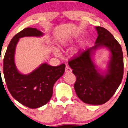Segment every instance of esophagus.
<instances>
[{
    "label": "esophagus",
    "mask_w": 128,
    "mask_h": 128,
    "mask_svg": "<svg viewBox=\"0 0 128 128\" xmlns=\"http://www.w3.org/2000/svg\"><path fill=\"white\" fill-rule=\"evenodd\" d=\"M71 71H72V70H71L70 68L68 67V66H66V68H65V72L66 73H70Z\"/></svg>",
    "instance_id": "34e87169"
}]
</instances>
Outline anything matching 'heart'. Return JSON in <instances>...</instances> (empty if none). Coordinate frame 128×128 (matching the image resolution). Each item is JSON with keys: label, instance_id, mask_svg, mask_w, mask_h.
I'll return each instance as SVG.
<instances>
[{"label": "heart", "instance_id": "heart-1", "mask_svg": "<svg viewBox=\"0 0 128 128\" xmlns=\"http://www.w3.org/2000/svg\"><path fill=\"white\" fill-rule=\"evenodd\" d=\"M71 42H72V40L70 38H67L66 39V40H64L62 41H61V42H60L59 44V46L60 48H63V47H67L71 43ZM78 51L77 50H76L74 51V54H76L78 53ZM54 53L56 54H58L59 53V52L58 50H57V49H55L54 50Z\"/></svg>", "mask_w": 128, "mask_h": 128}]
</instances>
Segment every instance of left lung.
<instances>
[{"label": "left lung", "mask_w": 128, "mask_h": 128, "mask_svg": "<svg viewBox=\"0 0 128 128\" xmlns=\"http://www.w3.org/2000/svg\"><path fill=\"white\" fill-rule=\"evenodd\" d=\"M96 29L98 34L96 45L78 52L68 63L76 76L74 87L78 98L88 104L102 105L110 100L121 83L124 57L122 47L114 36L104 27L98 26ZM101 45L107 47L112 52L108 72L104 76L97 71L90 55L92 50Z\"/></svg>", "instance_id": "obj_1"}]
</instances>
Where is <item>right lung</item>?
Here are the masks:
<instances>
[{
  "mask_svg": "<svg viewBox=\"0 0 128 128\" xmlns=\"http://www.w3.org/2000/svg\"><path fill=\"white\" fill-rule=\"evenodd\" d=\"M42 34L40 30L32 27L20 31L8 44L3 59V74L8 91L20 104L32 109L43 106L50 101L54 84L64 74L66 68L65 64L53 67L44 63L28 75L17 70L14 56L18 38Z\"/></svg>",
  "mask_w": 128,
  "mask_h": 128,
  "instance_id": "obj_1",
  "label": "right lung"
}]
</instances>
